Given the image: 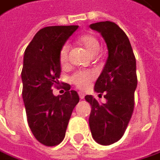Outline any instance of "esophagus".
<instances>
[{
    "label": "esophagus",
    "mask_w": 160,
    "mask_h": 160,
    "mask_svg": "<svg viewBox=\"0 0 160 160\" xmlns=\"http://www.w3.org/2000/svg\"><path fill=\"white\" fill-rule=\"evenodd\" d=\"M79 96H80V100H82V99H84V93L83 92H79Z\"/></svg>",
    "instance_id": "34e87169"
}]
</instances>
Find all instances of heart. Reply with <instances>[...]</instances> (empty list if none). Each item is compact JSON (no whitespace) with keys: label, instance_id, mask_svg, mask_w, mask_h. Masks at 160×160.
Instances as JSON below:
<instances>
[{"label":"heart","instance_id":"obj_1","mask_svg":"<svg viewBox=\"0 0 160 160\" xmlns=\"http://www.w3.org/2000/svg\"><path fill=\"white\" fill-rule=\"evenodd\" d=\"M78 43L80 46L85 48L91 56L94 57L100 51V42L98 38L91 34L83 35L79 38ZM69 47L68 45H65L62 47L60 53H59V61L61 65H66L68 62V56ZM94 79V74L92 71H78L75 74H73L70 78V82L73 83L76 87H78L80 90H84L88 88L90 83Z\"/></svg>","mask_w":160,"mask_h":160}]
</instances>
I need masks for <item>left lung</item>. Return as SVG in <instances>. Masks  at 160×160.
Segmentation results:
<instances>
[{"instance_id": "1", "label": "left lung", "mask_w": 160, "mask_h": 160, "mask_svg": "<svg viewBox=\"0 0 160 160\" xmlns=\"http://www.w3.org/2000/svg\"><path fill=\"white\" fill-rule=\"evenodd\" d=\"M90 27L103 37L108 58L94 85L99 95L104 93L106 102L99 103L92 95L85 96L92 106L89 124L95 141L109 146L123 137L133 114L137 62L128 37L116 23L105 21L92 23Z\"/></svg>"}]
</instances>
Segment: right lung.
<instances>
[{"label": "right lung", "mask_w": 160, "mask_h": 160, "mask_svg": "<svg viewBox=\"0 0 160 160\" xmlns=\"http://www.w3.org/2000/svg\"><path fill=\"white\" fill-rule=\"evenodd\" d=\"M79 25L48 26L39 30L24 51L22 70V100L29 127L38 142L54 147L62 142L72 111L80 101L66 85L64 94L55 96L61 72L59 53Z\"/></svg>", "instance_id": "obj_1"}]
</instances>
